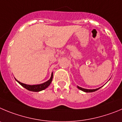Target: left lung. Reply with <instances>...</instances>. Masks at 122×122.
Instances as JSON below:
<instances>
[{
  "instance_id": "left-lung-1",
  "label": "left lung",
  "mask_w": 122,
  "mask_h": 122,
  "mask_svg": "<svg viewBox=\"0 0 122 122\" xmlns=\"http://www.w3.org/2000/svg\"><path fill=\"white\" fill-rule=\"evenodd\" d=\"M77 87L80 90H81V91H83V92H95V91H97V90H98L100 88H101V87H99V88L95 89H87L82 88V87H80V86H77Z\"/></svg>"
}]
</instances>
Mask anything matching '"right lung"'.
Instances as JSON below:
<instances>
[{"label":"right lung","instance_id":"obj_1","mask_svg":"<svg viewBox=\"0 0 122 122\" xmlns=\"http://www.w3.org/2000/svg\"><path fill=\"white\" fill-rule=\"evenodd\" d=\"M53 72L51 73V77L49 79L48 81H46L45 83H42V84H35V85H29V84H24V83H21V82L19 81L18 80H16L15 78V80L18 82L20 85L24 87V88H25L26 89L30 91H32V92H39V91H41L42 90H44L45 89H46L47 87H49V86L50 85V83H51V81H52V79H53Z\"/></svg>","mask_w":122,"mask_h":122}]
</instances>
